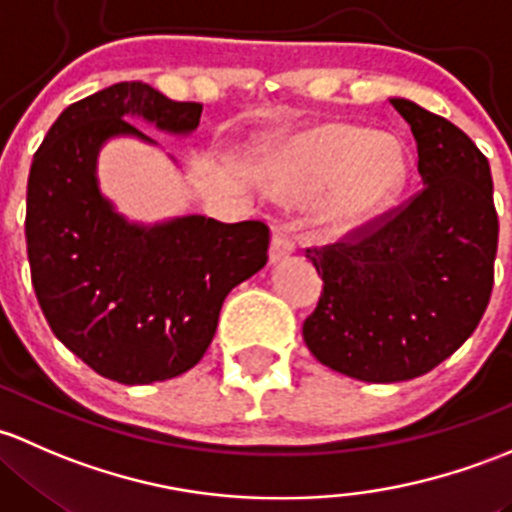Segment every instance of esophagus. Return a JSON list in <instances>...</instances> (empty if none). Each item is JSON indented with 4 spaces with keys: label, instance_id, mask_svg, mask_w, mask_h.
<instances>
[{
    "label": "esophagus",
    "instance_id": "obj_1",
    "mask_svg": "<svg viewBox=\"0 0 512 512\" xmlns=\"http://www.w3.org/2000/svg\"><path fill=\"white\" fill-rule=\"evenodd\" d=\"M295 251V241L286 221H273V239H271V261H281Z\"/></svg>",
    "mask_w": 512,
    "mask_h": 512
}]
</instances>
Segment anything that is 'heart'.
I'll list each match as a JSON object with an SVG mask.
<instances>
[{
	"label": "heart",
	"instance_id": "obj_1",
	"mask_svg": "<svg viewBox=\"0 0 512 512\" xmlns=\"http://www.w3.org/2000/svg\"><path fill=\"white\" fill-rule=\"evenodd\" d=\"M404 160L387 135H367L352 125H320L288 147L273 177L283 199L323 192L315 224L342 234L372 219L402 184Z\"/></svg>",
	"mask_w": 512,
	"mask_h": 512
}]
</instances>
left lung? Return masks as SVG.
<instances>
[{
  "label": "left lung",
  "mask_w": 512,
  "mask_h": 512,
  "mask_svg": "<svg viewBox=\"0 0 512 512\" xmlns=\"http://www.w3.org/2000/svg\"><path fill=\"white\" fill-rule=\"evenodd\" d=\"M389 103L414 135L421 189L335 244L305 249L323 278L305 345L362 382L421 377L453 355L486 313L498 251L486 155L441 115Z\"/></svg>",
  "instance_id": "left-lung-1"
}]
</instances>
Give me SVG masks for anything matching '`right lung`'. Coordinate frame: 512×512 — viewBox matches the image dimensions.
<instances>
[{"label":"right lung","instance_id":"add662e5","mask_svg":"<svg viewBox=\"0 0 512 512\" xmlns=\"http://www.w3.org/2000/svg\"><path fill=\"white\" fill-rule=\"evenodd\" d=\"M140 115L170 133L199 125L202 103H177L140 81L68 105L36 150L26 187L31 283L51 330L100 377L150 384L192 370L234 286L268 261L263 221L184 217L128 224L100 197L96 157ZM152 142V140H150Z\"/></svg>","mask_w":512,"mask_h":512}]
</instances>
